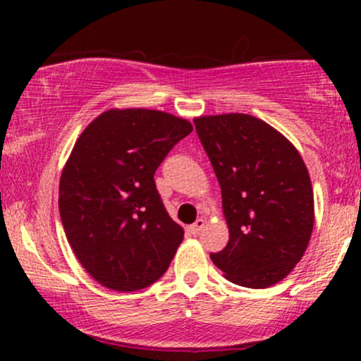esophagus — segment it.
Masks as SVG:
<instances>
[{
  "label": "esophagus",
  "instance_id": "34e87169",
  "mask_svg": "<svg viewBox=\"0 0 361 361\" xmlns=\"http://www.w3.org/2000/svg\"><path fill=\"white\" fill-rule=\"evenodd\" d=\"M204 227H205L204 219H197V221H195L192 226H190V231H192L193 234H200V231L204 229Z\"/></svg>",
  "mask_w": 361,
  "mask_h": 361
}]
</instances>
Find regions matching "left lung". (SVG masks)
I'll return each instance as SVG.
<instances>
[{
	"label": "left lung",
	"mask_w": 361,
	"mask_h": 361,
	"mask_svg": "<svg viewBox=\"0 0 361 361\" xmlns=\"http://www.w3.org/2000/svg\"><path fill=\"white\" fill-rule=\"evenodd\" d=\"M222 192L229 243L210 255L247 288L283 280L307 250L314 192L304 159L276 128L247 114L193 118Z\"/></svg>",
	"instance_id": "1"
}]
</instances>
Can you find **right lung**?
<instances>
[{"label": "right lung", "mask_w": 361, "mask_h": 361, "mask_svg": "<svg viewBox=\"0 0 361 361\" xmlns=\"http://www.w3.org/2000/svg\"><path fill=\"white\" fill-rule=\"evenodd\" d=\"M192 130L166 111L111 109L78 137L61 173V221L78 261L103 287L146 288L175 258L185 231L164 209L154 173Z\"/></svg>", "instance_id": "1"}]
</instances>
